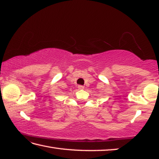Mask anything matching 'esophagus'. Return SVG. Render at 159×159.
<instances>
[{"label": "esophagus", "mask_w": 159, "mask_h": 159, "mask_svg": "<svg viewBox=\"0 0 159 159\" xmlns=\"http://www.w3.org/2000/svg\"><path fill=\"white\" fill-rule=\"evenodd\" d=\"M78 88H79V89H83L84 88V87L82 86V85H79V86H78Z\"/></svg>", "instance_id": "34e87169"}]
</instances>
